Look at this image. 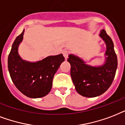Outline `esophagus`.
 <instances>
[{
	"mask_svg": "<svg viewBox=\"0 0 125 125\" xmlns=\"http://www.w3.org/2000/svg\"><path fill=\"white\" fill-rule=\"evenodd\" d=\"M62 54H63V55L64 57V58H65V59H67L68 57V55H69V52H68V51H66V50H65V51H64V52H62Z\"/></svg>",
	"mask_w": 125,
	"mask_h": 125,
	"instance_id": "obj_1",
	"label": "esophagus"
}]
</instances>
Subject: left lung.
I'll return each mask as SVG.
<instances>
[{
  "instance_id": "8db88e82",
  "label": "left lung",
  "mask_w": 125,
  "mask_h": 125,
  "mask_svg": "<svg viewBox=\"0 0 125 125\" xmlns=\"http://www.w3.org/2000/svg\"><path fill=\"white\" fill-rule=\"evenodd\" d=\"M99 36L106 45L105 63L99 66L88 65L80 57L69 55L70 75L76 90L83 96L96 97L105 93L112 85L117 68V58L112 38L105 30Z\"/></svg>"
}]
</instances>
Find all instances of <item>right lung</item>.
Listing matches in <instances>:
<instances>
[{
	"label": "right lung",
	"mask_w": 125,
	"mask_h": 125,
	"mask_svg": "<svg viewBox=\"0 0 125 125\" xmlns=\"http://www.w3.org/2000/svg\"><path fill=\"white\" fill-rule=\"evenodd\" d=\"M24 30L15 38L8 59V67L12 82L19 91L27 97L36 98L49 93L54 75L64 61L62 54L49 56L34 62L24 61L18 53Z\"/></svg>",
	"instance_id": "1"
}]
</instances>
